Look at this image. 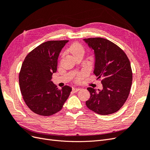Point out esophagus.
I'll return each mask as SVG.
<instances>
[{
  "instance_id": "esophagus-1",
  "label": "esophagus",
  "mask_w": 150,
  "mask_h": 150,
  "mask_svg": "<svg viewBox=\"0 0 150 150\" xmlns=\"http://www.w3.org/2000/svg\"><path fill=\"white\" fill-rule=\"evenodd\" d=\"M79 90H80V88H72V91L74 93L79 91Z\"/></svg>"
}]
</instances>
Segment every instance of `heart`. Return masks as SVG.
<instances>
[{"label": "heart", "mask_w": 150, "mask_h": 150, "mask_svg": "<svg viewBox=\"0 0 150 150\" xmlns=\"http://www.w3.org/2000/svg\"><path fill=\"white\" fill-rule=\"evenodd\" d=\"M69 51L71 52V53L72 54V55L74 56L78 54L84 53V49L82 45L80 44L79 43L76 42L71 45V47H69ZM85 74H86V72H83V73L79 74L78 77H77V79H76L77 81H79L81 78H82V77Z\"/></svg>", "instance_id": "1"}]
</instances>
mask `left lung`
Returning <instances> with one entry per match:
<instances>
[{"instance_id": "obj_1", "label": "left lung", "mask_w": 150, "mask_h": 150, "mask_svg": "<svg viewBox=\"0 0 150 150\" xmlns=\"http://www.w3.org/2000/svg\"><path fill=\"white\" fill-rule=\"evenodd\" d=\"M94 51L93 73L101 78L103 89L88 88L90 98L86 101L89 110L101 115L118 111L128 98L133 74L126 54L118 46L101 38L84 39Z\"/></svg>"}]
</instances>
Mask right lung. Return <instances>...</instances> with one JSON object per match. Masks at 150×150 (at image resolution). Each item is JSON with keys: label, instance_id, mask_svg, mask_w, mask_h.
I'll use <instances>...</instances> for the list:
<instances>
[{"label": "right lung", "instance_id": "right-lung-1", "mask_svg": "<svg viewBox=\"0 0 150 150\" xmlns=\"http://www.w3.org/2000/svg\"><path fill=\"white\" fill-rule=\"evenodd\" d=\"M69 40H50L35 47L25 58L19 74V85L23 99L30 110L41 116L59 111L72 88L58 89L51 81L57 71L58 57Z\"/></svg>", "mask_w": 150, "mask_h": 150}]
</instances>
